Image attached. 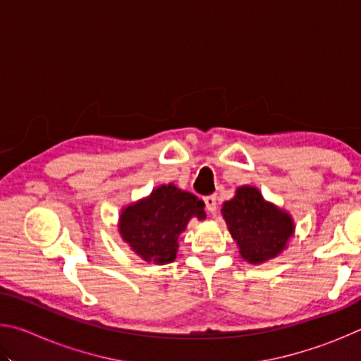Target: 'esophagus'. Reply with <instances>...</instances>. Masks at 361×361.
<instances>
[{"instance_id":"34e87169","label":"esophagus","mask_w":361,"mask_h":361,"mask_svg":"<svg viewBox=\"0 0 361 361\" xmlns=\"http://www.w3.org/2000/svg\"><path fill=\"white\" fill-rule=\"evenodd\" d=\"M205 202V209L209 213H215L216 212V195H207L204 197Z\"/></svg>"}]
</instances>
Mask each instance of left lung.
<instances>
[{"label":"left lung","instance_id":"8db88e82","mask_svg":"<svg viewBox=\"0 0 361 361\" xmlns=\"http://www.w3.org/2000/svg\"><path fill=\"white\" fill-rule=\"evenodd\" d=\"M232 239L250 264H262L288 248L295 235V219L288 212L262 197L256 186L243 185L221 207Z\"/></svg>","mask_w":361,"mask_h":361}]
</instances>
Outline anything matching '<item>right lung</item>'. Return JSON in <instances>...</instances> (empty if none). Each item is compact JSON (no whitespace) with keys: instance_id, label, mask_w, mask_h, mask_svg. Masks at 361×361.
<instances>
[{"instance_id":"obj_1","label":"right lung","mask_w":361,"mask_h":361,"mask_svg":"<svg viewBox=\"0 0 361 361\" xmlns=\"http://www.w3.org/2000/svg\"><path fill=\"white\" fill-rule=\"evenodd\" d=\"M205 204L197 195L183 191L173 183L161 185L122 207L118 219L121 239L138 258L164 266L175 261L178 239L192 218L205 219Z\"/></svg>"}]
</instances>
